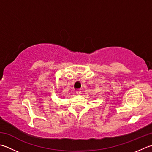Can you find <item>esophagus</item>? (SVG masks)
Segmentation results:
<instances>
[{
  "mask_svg": "<svg viewBox=\"0 0 152 152\" xmlns=\"http://www.w3.org/2000/svg\"><path fill=\"white\" fill-rule=\"evenodd\" d=\"M76 94H78V95H81V94H82V91H81V90H76Z\"/></svg>",
  "mask_w": 152,
  "mask_h": 152,
  "instance_id": "obj_1",
  "label": "esophagus"
}]
</instances>
